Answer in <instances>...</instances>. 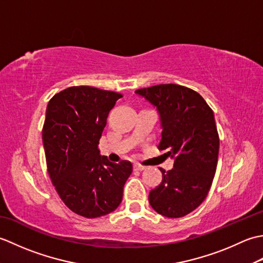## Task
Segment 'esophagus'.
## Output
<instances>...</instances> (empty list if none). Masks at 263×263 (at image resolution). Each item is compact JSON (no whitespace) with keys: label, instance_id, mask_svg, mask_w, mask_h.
Wrapping results in <instances>:
<instances>
[{"label":"esophagus","instance_id":"1","mask_svg":"<svg viewBox=\"0 0 263 263\" xmlns=\"http://www.w3.org/2000/svg\"><path fill=\"white\" fill-rule=\"evenodd\" d=\"M133 168H135L136 171H143V170H146V167L140 165V164H135L133 165Z\"/></svg>","mask_w":263,"mask_h":263}]
</instances>
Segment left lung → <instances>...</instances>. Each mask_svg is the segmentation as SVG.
Returning <instances> with one entry per match:
<instances>
[{
  "label": "left lung",
  "mask_w": 263,
  "mask_h": 263,
  "mask_svg": "<svg viewBox=\"0 0 263 263\" xmlns=\"http://www.w3.org/2000/svg\"><path fill=\"white\" fill-rule=\"evenodd\" d=\"M139 96L154 105L160 117L159 150L174 159L163 181L149 193V203L159 215L185 216L203 202L214 180L219 137L214 111L192 89L174 83L138 89Z\"/></svg>",
  "instance_id": "left-lung-1"
}]
</instances>
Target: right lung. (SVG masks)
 <instances>
[{
	"label": "right lung",
	"mask_w": 263,
	"mask_h": 263,
	"mask_svg": "<svg viewBox=\"0 0 263 263\" xmlns=\"http://www.w3.org/2000/svg\"><path fill=\"white\" fill-rule=\"evenodd\" d=\"M121 97L93 87H70L47 105L43 144L48 174L61 200L82 217L114 211L132 173L130 161L110 163L98 149L109 110Z\"/></svg>",
	"instance_id": "1"
}]
</instances>
